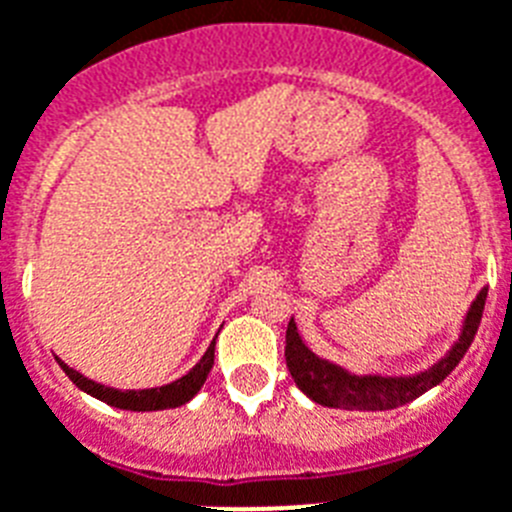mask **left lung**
<instances>
[{"mask_svg": "<svg viewBox=\"0 0 512 512\" xmlns=\"http://www.w3.org/2000/svg\"><path fill=\"white\" fill-rule=\"evenodd\" d=\"M484 303H487V290H481L471 311H468L466 324H463V332H460V340L455 342V348L418 377H353L335 363L316 358L303 345L293 319L287 324L285 337L287 371L293 374L298 390L306 392L308 398L319 405L342 408V411H390V408L411 403L418 395H424L426 390H432L434 384L442 382L458 366L460 358L466 356V350L474 342L476 329L481 324V314H484Z\"/></svg>", "mask_w": 512, "mask_h": 512, "instance_id": "8db88e82", "label": "left lung"}]
</instances>
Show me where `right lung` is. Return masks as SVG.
Wrapping results in <instances>:
<instances>
[{
  "label": "right lung",
  "instance_id": "obj_1",
  "mask_svg": "<svg viewBox=\"0 0 512 512\" xmlns=\"http://www.w3.org/2000/svg\"><path fill=\"white\" fill-rule=\"evenodd\" d=\"M59 366H62V371H65L67 377L73 379V384H78L80 390L88 392V395H94L101 403L122 408V411H164V408L185 405L198 390H201V384L206 382L211 366H214V342L209 345L204 358H201L185 377H180L172 384H164V387H154V390H114V387H104V384L91 382V379H86L75 369H70L67 363L59 361Z\"/></svg>",
  "mask_w": 512,
  "mask_h": 512
}]
</instances>
